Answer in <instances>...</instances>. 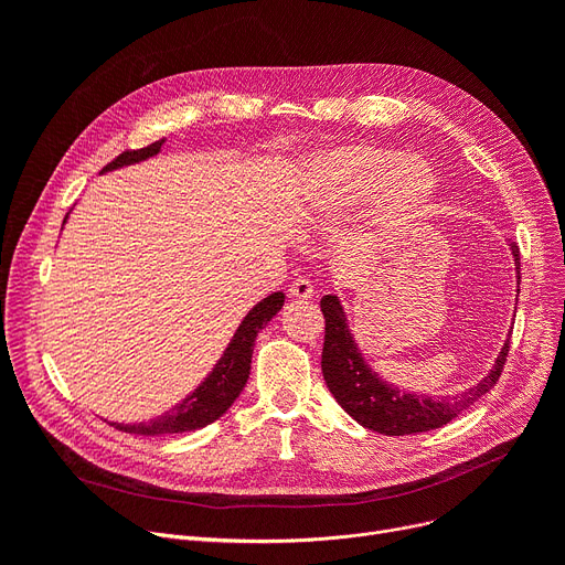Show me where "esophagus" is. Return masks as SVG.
I'll use <instances>...</instances> for the list:
<instances>
[{"mask_svg": "<svg viewBox=\"0 0 565 565\" xmlns=\"http://www.w3.org/2000/svg\"><path fill=\"white\" fill-rule=\"evenodd\" d=\"M288 295L292 300H309L313 295V284L309 279H295L288 288Z\"/></svg>", "mask_w": 565, "mask_h": 565, "instance_id": "34e87169", "label": "esophagus"}]
</instances>
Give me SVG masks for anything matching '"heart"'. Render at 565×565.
Returning <instances> with one entry per match:
<instances>
[{"mask_svg":"<svg viewBox=\"0 0 565 565\" xmlns=\"http://www.w3.org/2000/svg\"><path fill=\"white\" fill-rule=\"evenodd\" d=\"M384 174L388 175L384 179L387 185L414 188L409 199L417 207L435 196V173L424 160L403 158V153L380 146H343L309 162L298 220L309 228L343 215L350 205L366 199Z\"/></svg>","mask_w":565,"mask_h":565,"instance_id":"heart-1","label":"heart"}]
</instances>
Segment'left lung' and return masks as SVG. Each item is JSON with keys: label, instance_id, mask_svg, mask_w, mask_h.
Instances as JSON below:
<instances>
[{"label": "left lung", "instance_id": "1", "mask_svg": "<svg viewBox=\"0 0 565 565\" xmlns=\"http://www.w3.org/2000/svg\"><path fill=\"white\" fill-rule=\"evenodd\" d=\"M511 254L520 279V247L515 243H511ZM320 309L324 316V345L320 362L324 382H328L337 403L354 422L382 435H414L447 426L494 387L503 364H507L509 339L503 341L490 373L460 396L433 398L424 394H409L398 390L394 382L380 377L369 366L350 332L345 309L337 295H324Z\"/></svg>", "mask_w": 565, "mask_h": 565}]
</instances>
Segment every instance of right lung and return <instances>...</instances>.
I'll return each mask as SVG.
<instances>
[{
  "label": "right lung",
  "mask_w": 565,
  "mask_h": 565,
  "mask_svg": "<svg viewBox=\"0 0 565 565\" xmlns=\"http://www.w3.org/2000/svg\"><path fill=\"white\" fill-rule=\"evenodd\" d=\"M164 146V139L141 148V151H126L118 156L114 162H109L103 173L124 169L130 164H139L148 158H156ZM68 220V215H66ZM64 220V224H66ZM286 295L281 290L267 295L260 300L249 313L237 324V330L226 345L224 354L213 366V371L203 377L199 387L188 394L181 403H175L171 409H167L160 417L151 422H139V424H118L109 422L114 428L132 433V435H173V433H188L199 430L207 424L217 422L222 414L233 405V401L243 394L245 384L249 380L252 369V354H254V341L258 332L270 322L284 307Z\"/></svg>",
  "instance_id": "add662e5"
}]
</instances>
